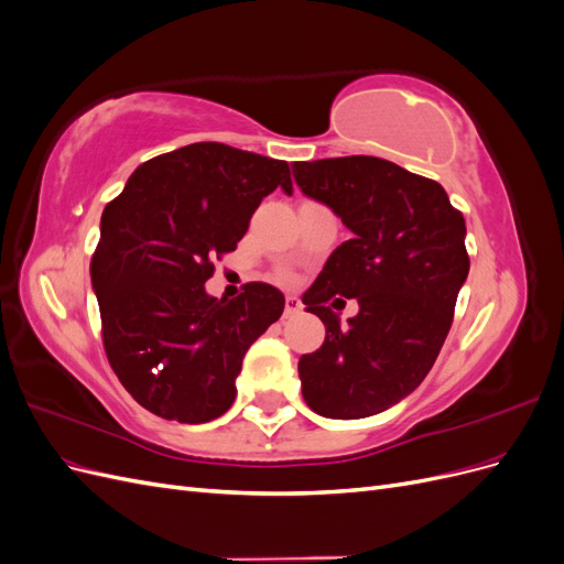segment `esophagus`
Returning a JSON list of instances; mask_svg holds the SVG:
<instances>
[{"instance_id":"obj_1","label":"esophagus","mask_w":564,"mask_h":564,"mask_svg":"<svg viewBox=\"0 0 564 564\" xmlns=\"http://www.w3.org/2000/svg\"><path fill=\"white\" fill-rule=\"evenodd\" d=\"M303 313V303L296 296H286L284 299V317H294Z\"/></svg>"}]
</instances>
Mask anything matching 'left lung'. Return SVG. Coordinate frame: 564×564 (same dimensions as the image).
I'll list each match as a JSON object with an SVG mask.
<instances>
[{"label": "left lung", "instance_id": "8db88e82", "mask_svg": "<svg viewBox=\"0 0 564 564\" xmlns=\"http://www.w3.org/2000/svg\"><path fill=\"white\" fill-rule=\"evenodd\" d=\"M292 169L301 191L352 232L303 294L327 329L322 348L299 360L303 400L327 419L373 416L419 388L437 360L470 268L466 220L437 181L381 158ZM338 295L361 305L348 325L330 311Z\"/></svg>", "mask_w": 564, "mask_h": 564}]
</instances>
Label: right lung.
Instances as JSON below:
<instances>
[{"mask_svg":"<svg viewBox=\"0 0 564 564\" xmlns=\"http://www.w3.org/2000/svg\"><path fill=\"white\" fill-rule=\"evenodd\" d=\"M289 164L224 143L143 162L100 216L91 282L108 362L129 395L166 421L207 423L235 402L249 346L284 311L280 289L249 282L232 301L204 282L235 251Z\"/></svg>","mask_w":564,"mask_h":564,"instance_id":"right-lung-1","label":"right lung"}]
</instances>
